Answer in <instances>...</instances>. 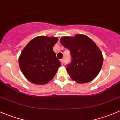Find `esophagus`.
Masks as SVG:
<instances>
[{
	"label": "esophagus",
	"instance_id": "esophagus-1",
	"mask_svg": "<svg viewBox=\"0 0 120 120\" xmlns=\"http://www.w3.org/2000/svg\"><path fill=\"white\" fill-rule=\"evenodd\" d=\"M60 61V62H61V64H62V65L63 64H64V60H63V59H61Z\"/></svg>",
	"mask_w": 120,
	"mask_h": 120
}]
</instances>
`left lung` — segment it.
<instances>
[{
    "instance_id": "left-lung-1",
    "label": "left lung",
    "mask_w": 120,
    "mask_h": 120,
    "mask_svg": "<svg viewBox=\"0 0 120 120\" xmlns=\"http://www.w3.org/2000/svg\"><path fill=\"white\" fill-rule=\"evenodd\" d=\"M60 41L71 52L72 61L67 71L71 79L85 83L96 78L102 67L103 57L95 42L83 34L63 37Z\"/></svg>"
}]
</instances>
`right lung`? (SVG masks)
Wrapping results in <instances>:
<instances>
[{
  "mask_svg": "<svg viewBox=\"0 0 120 120\" xmlns=\"http://www.w3.org/2000/svg\"><path fill=\"white\" fill-rule=\"evenodd\" d=\"M57 37L39 36L23 49L19 59L20 70L31 82L44 85L53 79L61 66L53 48Z\"/></svg>",
  "mask_w": 120,
  "mask_h": 120,
  "instance_id": "right-lung-1",
  "label": "right lung"
}]
</instances>
